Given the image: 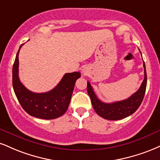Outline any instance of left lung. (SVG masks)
I'll use <instances>...</instances> for the list:
<instances>
[{"mask_svg": "<svg viewBox=\"0 0 160 160\" xmlns=\"http://www.w3.org/2000/svg\"><path fill=\"white\" fill-rule=\"evenodd\" d=\"M143 66L145 69V78L141 86L137 92L124 101L113 102L111 103H103L98 98L90 82H87L88 94L91 98L92 107L98 115L108 120H120L132 115L137 110L143 101L147 86V73L144 61Z\"/></svg>", "mask_w": 160, "mask_h": 160, "instance_id": "1", "label": "left lung"}]
</instances>
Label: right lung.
<instances>
[{
  "instance_id": "1",
  "label": "right lung",
  "mask_w": 160,
  "mask_h": 160,
  "mask_svg": "<svg viewBox=\"0 0 160 160\" xmlns=\"http://www.w3.org/2000/svg\"><path fill=\"white\" fill-rule=\"evenodd\" d=\"M19 48L12 67V86L17 99L25 112L31 116L42 119H54L68 109L75 82L80 78V72L66 73L58 85L45 93H35L28 90L18 78Z\"/></svg>"
}]
</instances>
